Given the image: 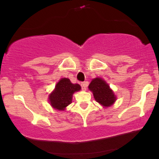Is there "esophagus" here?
<instances>
[{
  "mask_svg": "<svg viewBox=\"0 0 159 159\" xmlns=\"http://www.w3.org/2000/svg\"><path fill=\"white\" fill-rule=\"evenodd\" d=\"M81 89L83 90H86V88H87V82H83V83L81 84Z\"/></svg>",
  "mask_w": 159,
  "mask_h": 159,
  "instance_id": "34e87169",
  "label": "esophagus"
}]
</instances>
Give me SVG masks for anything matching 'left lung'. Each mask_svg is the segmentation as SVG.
<instances>
[{
	"label": "left lung",
	"instance_id": "8db88e82",
	"mask_svg": "<svg viewBox=\"0 0 159 159\" xmlns=\"http://www.w3.org/2000/svg\"><path fill=\"white\" fill-rule=\"evenodd\" d=\"M89 89L93 93L96 102L105 107H109L116 101V96L111 90L107 84L100 78L92 80Z\"/></svg>",
	"mask_w": 159,
	"mask_h": 159
}]
</instances>
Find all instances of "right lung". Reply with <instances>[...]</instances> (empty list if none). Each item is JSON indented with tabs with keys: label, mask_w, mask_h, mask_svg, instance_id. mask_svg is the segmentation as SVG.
Here are the masks:
<instances>
[{
	"label": "right lung",
	"mask_w": 159,
	"mask_h": 159,
	"mask_svg": "<svg viewBox=\"0 0 159 159\" xmlns=\"http://www.w3.org/2000/svg\"><path fill=\"white\" fill-rule=\"evenodd\" d=\"M81 90V86L73 84L69 78H62L57 84L55 89L49 96L51 105L57 110L63 111L65 107L72 103V95Z\"/></svg>",
	"instance_id": "1"
}]
</instances>
